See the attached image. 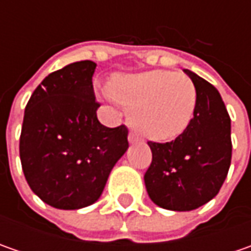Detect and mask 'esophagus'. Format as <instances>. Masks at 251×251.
Returning a JSON list of instances; mask_svg holds the SVG:
<instances>
[{"instance_id": "1", "label": "esophagus", "mask_w": 251, "mask_h": 251, "mask_svg": "<svg viewBox=\"0 0 251 251\" xmlns=\"http://www.w3.org/2000/svg\"><path fill=\"white\" fill-rule=\"evenodd\" d=\"M140 141V138H138V135L135 134V132H130L128 134V142L130 144H135V142H138Z\"/></svg>"}]
</instances>
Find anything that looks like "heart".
I'll use <instances>...</instances> for the list:
<instances>
[{
  "label": "heart",
  "mask_w": 251,
  "mask_h": 251,
  "mask_svg": "<svg viewBox=\"0 0 251 251\" xmlns=\"http://www.w3.org/2000/svg\"><path fill=\"white\" fill-rule=\"evenodd\" d=\"M101 96L111 103L131 106V124L145 138L169 141L187 128L197 104V91L184 74L166 70L120 76L114 92L103 91Z\"/></svg>",
  "instance_id": "b5f03b06"
}]
</instances>
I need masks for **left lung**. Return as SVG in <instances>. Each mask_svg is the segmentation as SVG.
Here are the masks:
<instances>
[{
  "label": "left lung",
  "mask_w": 251,
  "mask_h": 251,
  "mask_svg": "<svg viewBox=\"0 0 251 251\" xmlns=\"http://www.w3.org/2000/svg\"><path fill=\"white\" fill-rule=\"evenodd\" d=\"M197 91L194 117L170 142H148L152 163L144 180L150 198L170 211H193L219 193L232 159L230 117L215 86L184 70Z\"/></svg>",
  "instance_id": "1"
}]
</instances>
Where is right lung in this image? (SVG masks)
I'll return each mask as SVG.
<instances>
[{
  "label": "right lung",
  "mask_w": 251,
  "mask_h": 251,
  "mask_svg": "<svg viewBox=\"0 0 251 251\" xmlns=\"http://www.w3.org/2000/svg\"><path fill=\"white\" fill-rule=\"evenodd\" d=\"M93 61L46 76L26 104L19 155L29 187L46 204L81 209L96 202L111 169L128 148L126 126L98 120Z\"/></svg>",
  "instance_id": "right-lung-1"
}]
</instances>
